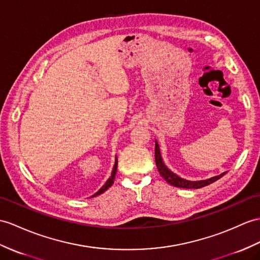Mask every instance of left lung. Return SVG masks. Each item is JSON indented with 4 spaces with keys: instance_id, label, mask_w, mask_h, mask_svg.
<instances>
[{
    "instance_id": "8db88e82",
    "label": "left lung",
    "mask_w": 260,
    "mask_h": 260,
    "mask_svg": "<svg viewBox=\"0 0 260 260\" xmlns=\"http://www.w3.org/2000/svg\"><path fill=\"white\" fill-rule=\"evenodd\" d=\"M155 163L157 170L161 174L162 178L166 180L169 184L176 186V187H182V188H201L204 187L206 185L212 184L213 182L219 180L221 176H224L227 172H223L219 175L213 176V178H210L207 180H201V181H189V180H185L181 178L178 174H175L174 172H172L164 163L162 156H161V152H160V147L159 143L155 140Z\"/></svg>"
}]
</instances>
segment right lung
<instances>
[{
	"instance_id": "obj_1",
	"label": "right lung",
	"mask_w": 260,
	"mask_h": 260,
	"mask_svg": "<svg viewBox=\"0 0 260 260\" xmlns=\"http://www.w3.org/2000/svg\"><path fill=\"white\" fill-rule=\"evenodd\" d=\"M117 167H118V159H117V156H116V161H115V166H113V169H112V172H111V176L110 178L107 180V182L105 183V184L103 185V187H101L99 191L96 193V194H93L91 198H93V196H97V195H100V194H103L104 192H106L107 189H108L112 184H113V180H115V176H116V173H117Z\"/></svg>"
}]
</instances>
